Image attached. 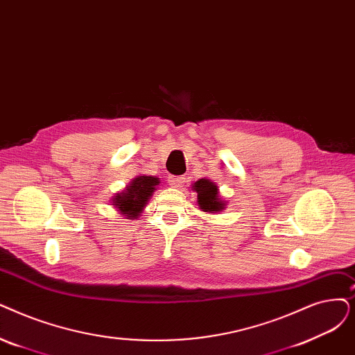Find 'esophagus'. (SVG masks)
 I'll return each instance as SVG.
<instances>
[{"instance_id":"esophagus-1","label":"esophagus","mask_w":355,"mask_h":355,"mask_svg":"<svg viewBox=\"0 0 355 355\" xmlns=\"http://www.w3.org/2000/svg\"><path fill=\"white\" fill-rule=\"evenodd\" d=\"M168 182L171 184L173 187H181L184 182H186V177H174V175H169L168 177Z\"/></svg>"}]
</instances>
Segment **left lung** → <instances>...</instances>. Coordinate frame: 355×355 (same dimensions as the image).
<instances>
[{"label": "left lung", "mask_w": 355, "mask_h": 355, "mask_svg": "<svg viewBox=\"0 0 355 355\" xmlns=\"http://www.w3.org/2000/svg\"><path fill=\"white\" fill-rule=\"evenodd\" d=\"M193 190L197 193V202L203 211L216 213L225 209V202L219 198V189L210 180H198L194 182Z\"/></svg>", "instance_id": "obj_1"}]
</instances>
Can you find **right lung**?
<instances>
[{
  "instance_id": "obj_1",
  "label": "right lung",
  "mask_w": 355,
  "mask_h": 355,
  "mask_svg": "<svg viewBox=\"0 0 355 355\" xmlns=\"http://www.w3.org/2000/svg\"><path fill=\"white\" fill-rule=\"evenodd\" d=\"M158 184L159 180L155 177L141 175L135 178L125 191L114 197V206L125 216L136 219Z\"/></svg>"
}]
</instances>
